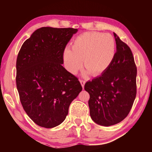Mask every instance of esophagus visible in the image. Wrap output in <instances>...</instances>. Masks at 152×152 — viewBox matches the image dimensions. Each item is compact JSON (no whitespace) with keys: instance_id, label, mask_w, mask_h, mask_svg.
<instances>
[{"instance_id":"esophagus-1","label":"esophagus","mask_w":152,"mask_h":152,"mask_svg":"<svg viewBox=\"0 0 152 152\" xmlns=\"http://www.w3.org/2000/svg\"><path fill=\"white\" fill-rule=\"evenodd\" d=\"M80 84H81V85H82V88H84V84H85V81L83 80L80 79Z\"/></svg>"}]
</instances>
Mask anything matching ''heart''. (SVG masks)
<instances>
[{"label": "heart", "instance_id": "obj_1", "mask_svg": "<svg viewBox=\"0 0 152 152\" xmlns=\"http://www.w3.org/2000/svg\"><path fill=\"white\" fill-rule=\"evenodd\" d=\"M115 41L111 35L96 31L78 36L72 49L67 48L64 61L69 72L76 73L82 66L92 75H99L107 70L115 54Z\"/></svg>", "mask_w": 152, "mask_h": 152}]
</instances>
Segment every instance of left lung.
I'll return each mask as SVG.
<instances>
[{
	"instance_id": "left-lung-1",
	"label": "left lung",
	"mask_w": 152,
	"mask_h": 152,
	"mask_svg": "<svg viewBox=\"0 0 152 152\" xmlns=\"http://www.w3.org/2000/svg\"><path fill=\"white\" fill-rule=\"evenodd\" d=\"M114 36L117 51L110 65L84 85L90 94L91 119L102 126L122 121L132 109L137 93V67L132 50L115 33Z\"/></svg>"
}]
</instances>
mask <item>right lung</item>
Here are the masks:
<instances>
[{"label": "right lung", "instance_id": "1", "mask_svg": "<svg viewBox=\"0 0 152 152\" xmlns=\"http://www.w3.org/2000/svg\"><path fill=\"white\" fill-rule=\"evenodd\" d=\"M74 28L44 27L22 45L16 63V84L25 111L40 127L61 124L82 88L77 77L62 66Z\"/></svg>", "mask_w": 152, "mask_h": 152}]
</instances>
